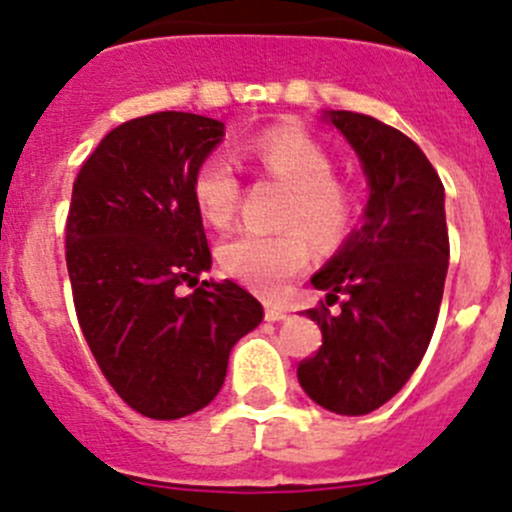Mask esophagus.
<instances>
[{"instance_id":"1","label":"esophagus","mask_w":512,"mask_h":512,"mask_svg":"<svg viewBox=\"0 0 512 512\" xmlns=\"http://www.w3.org/2000/svg\"><path fill=\"white\" fill-rule=\"evenodd\" d=\"M265 319L267 322H282V319H287V312L282 307H275V304H267Z\"/></svg>"}]
</instances>
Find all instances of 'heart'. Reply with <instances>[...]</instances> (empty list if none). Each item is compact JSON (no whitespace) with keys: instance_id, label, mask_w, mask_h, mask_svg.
Returning <instances> with one entry per match:
<instances>
[{"instance_id":"obj_1","label":"heart","mask_w":512,"mask_h":512,"mask_svg":"<svg viewBox=\"0 0 512 512\" xmlns=\"http://www.w3.org/2000/svg\"><path fill=\"white\" fill-rule=\"evenodd\" d=\"M242 156L260 175L287 185L280 213V223L287 227L280 232H237L220 245V265L247 287L272 294L309 265V234L324 250L347 240L356 220V195L334 175L327 148L297 126H272L257 133L242 146ZM190 195L208 223L230 225L242 195L235 163L223 153L200 160Z\"/></svg>"}]
</instances>
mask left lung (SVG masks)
Wrapping results in <instances>:
<instances>
[{"label":"left lung","mask_w":512,"mask_h":512,"mask_svg":"<svg viewBox=\"0 0 512 512\" xmlns=\"http://www.w3.org/2000/svg\"><path fill=\"white\" fill-rule=\"evenodd\" d=\"M369 178L366 223L312 277L327 302L307 309L322 347L297 366L312 401L342 416L384 406L426 354L448 272L443 183L421 148L396 128L332 111ZM340 302V312L328 307Z\"/></svg>","instance_id":"8db88e82"}]
</instances>
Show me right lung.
Returning <instances> with one entry per match:
<instances>
[{"label":"right lung","mask_w":512,"mask_h":512,"mask_svg":"<svg viewBox=\"0 0 512 512\" xmlns=\"http://www.w3.org/2000/svg\"><path fill=\"white\" fill-rule=\"evenodd\" d=\"M220 138L223 123L198 113L131 118L103 136L71 190L66 267L79 327L113 391L156 421L205 409L230 349L265 314L235 282L198 285L213 255L190 180Z\"/></svg>","instance_id":"right-lung-1"}]
</instances>
